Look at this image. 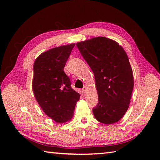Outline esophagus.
<instances>
[{"label": "esophagus", "instance_id": "esophagus-1", "mask_svg": "<svg viewBox=\"0 0 160 160\" xmlns=\"http://www.w3.org/2000/svg\"><path fill=\"white\" fill-rule=\"evenodd\" d=\"M87 87H85L84 86L83 88H82V93H85L86 92H87Z\"/></svg>", "mask_w": 160, "mask_h": 160}]
</instances>
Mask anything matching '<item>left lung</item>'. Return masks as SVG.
Wrapping results in <instances>:
<instances>
[{
	"label": "left lung",
	"instance_id": "left-lung-1",
	"mask_svg": "<svg viewBox=\"0 0 160 160\" xmlns=\"http://www.w3.org/2000/svg\"><path fill=\"white\" fill-rule=\"evenodd\" d=\"M76 46L96 80L98 103L93 108L95 118L104 124L115 123L127 112L133 89L127 53L117 42L104 37L78 42Z\"/></svg>",
	"mask_w": 160,
	"mask_h": 160
}]
</instances>
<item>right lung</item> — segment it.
Wrapping results in <instances>:
<instances>
[{"label":"right lung","mask_w":160,"mask_h":160,"mask_svg":"<svg viewBox=\"0 0 160 160\" xmlns=\"http://www.w3.org/2000/svg\"><path fill=\"white\" fill-rule=\"evenodd\" d=\"M76 44L55 47L44 52L33 64V91L45 113L58 123L72 118L80 95L71 87L64 67Z\"/></svg>","instance_id":"add662e5"}]
</instances>
